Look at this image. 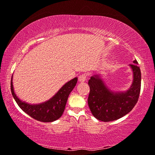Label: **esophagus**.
<instances>
[{
  "mask_svg": "<svg viewBox=\"0 0 155 155\" xmlns=\"http://www.w3.org/2000/svg\"><path fill=\"white\" fill-rule=\"evenodd\" d=\"M86 78H87L86 74H81L79 77H78V81H79L80 82H84L86 81Z\"/></svg>",
  "mask_w": 155,
  "mask_h": 155,
  "instance_id": "obj_1",
  "label": "esophagus"
}]
</instances>
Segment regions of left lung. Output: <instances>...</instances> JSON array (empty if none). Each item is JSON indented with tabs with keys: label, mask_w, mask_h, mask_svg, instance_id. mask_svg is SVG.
Wrapping results in <instances>:
<instances>
[{
	"label": "left lung",
	"mask_w": 155,
	"mask_h": 155,
	"mask_svg": "<svg viewBox=\"0 0 155 155\" xmlns=\"http://www.w3.org/2000/svg\"><path fill=\"white\" fill-rule=\"evenodd\" d=\"M130 64L133 82L126 92H114L105 84L100 74H95L88 81L90 90L87 103L96 119L108 122L119 119L129 113L138 101L141 90V74L137 60Z\"/></svg>",
	"instance_id": "obj_1"
}]
</instances>
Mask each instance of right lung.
<instances>
[{
    "label": "right lung",
    "instance_id": "obj_1",
    "mask_svg": "<svg viewBox=\"0 0 155 155\" xmlns=\"http://www.w3.org/2000/svg\"><path fill=\"white\" fill-rule=\"evenodd\" d=\"M77 80L76 77L66 83L53 97L40 104H29L19 99L14 91L12 77L11 91L16 104L29 116L41 122H52L62 116L69 95L75 87Z\"/></svg>",
    "mask_w": 155,
    "mask_h": 155
}]
</instances>
